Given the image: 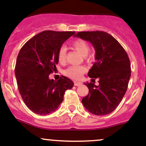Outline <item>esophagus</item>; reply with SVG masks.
Returning <instances> with one entry per match:
<instances>
[{
    "label": "esophagus",
    "instance_id": "1",
    "mask_svg": "<svg viewBox=\"0 0 146 146\" xmlns=\"http://www.w3.org/2000/svg\"><path fill=\"white\" fill-rule=\"evenodd\" d=\"M81 82H78V81H74V86H79L81 85Z\"/></svg>",
    "mask_w": 146,
    "mask_h": 146
}]
</instances>
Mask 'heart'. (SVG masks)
Listing matches in <instances>:
<instances>
[{"label": "heart", "instance_id": "b5f03b06", "mask_svg": "<svg viewBox=\"0 0 146 146\" xmlns=\"http://www.w3.org/2000/svg\"><path fill=\"white\" fill-rule=\"evenodd\" d=\"M71 45L73 49L78 52L81 55L85 57L86 60H90V58L87 56V54L89 52L90 47L86 41L81 39H76L72 42ZM66 47L62 45L60 47L58 52V60L60 64H65L66 62ZM86 71V68L84 65H72V66L68 67V68L65 69L63 73L65 76H68L70 78L79 79Z\"/></svg>", "mask_w": 146, "mask_h": 146}]
</instances>
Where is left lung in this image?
I'll list each match as a JSON object with an SVG mask.
<instances>
[{
    "label": "left lung",
    "instance_id": "obj_1",
    "mask_svg": "<svg viewBox=\"0 0 146 146\" xmlns=\"http://www.w3.org/2000/svg\"><path fill=\"white\" fill-rule=\"evenodd\" d=\"M76 36L93 44L96 62L88 75L99 79V86L85 84L88 94L83 98V104L95 115L110 114L119 105L127 89L131 76L128 55L118 41L107 32H79Z\"/></svg>",
    "mask_w": 146,
    "mask_h": 146
}]
</instances>
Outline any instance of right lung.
I'll use <instances>...</instances> for the list:
<instances>
[{"label": "right lung", "mask_w": 146, "mask_h": 146, "mask_svg": "<svg viewBox=\"0 0 146 146\" xmlns=\"http://www.w3.org/2000/svg\"><path fill=\"white\" fill-rule=\"evenodd\" d=\"M75 32L44 31L27 41L20 50L15 67L19 93L30 110L40 115L54 111L73 82L65 76L50 80L58 63V52Z\"/></svg>", "instance_id": "right-lung-1"}]
</instances>
